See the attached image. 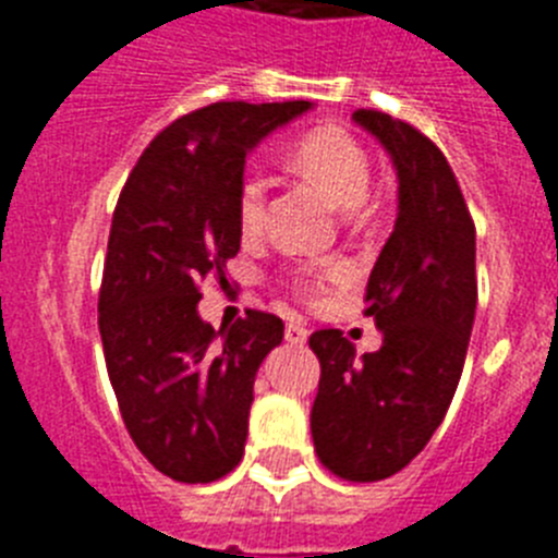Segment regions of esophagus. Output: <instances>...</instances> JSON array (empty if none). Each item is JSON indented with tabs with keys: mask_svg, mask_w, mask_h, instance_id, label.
<instances>
[{
	"mask_svg": "<svg viewBox=\"0 0 558 558\" xmlns=\"http://www.w3.org/2000/svg\"><path fill=\"white\" fill-rule=\"evenodd\" d=\"M307 327H302V324H288V327H284V338H288V343H293V347L307 343Z\"/></svg>",
	"mask_w": 558,
	"mask_h": 558,
	"instance_id": "obj_1",
	"label": "esophagus"
}]
</instances>
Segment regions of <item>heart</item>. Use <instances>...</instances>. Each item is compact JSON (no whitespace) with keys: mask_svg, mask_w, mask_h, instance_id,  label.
Instances as JSON below:
<instances>
[{"mask_svg":"<svg viewBox=\"0 0 558 558\" xmlns=\"http://www.w3.org/2000/svg\"><path fill=\"white\" fill-rule=\"evenodd\" d=\"M290 167L304 179L322 186L335 206L357 209L372 190V156L357 136L338 125L313 128L299 136L288 153ZM268 211V179L263 172L248 170L236 184V220L245 231H256L265 223ZM295 290L313 295L318 282L299 279Z\"/></svg>","mask_w":558,"mask_h":558,"instance_id":"b5f03b06","label":"heart"}]
</instances>
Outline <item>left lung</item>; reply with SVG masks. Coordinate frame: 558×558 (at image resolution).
Returning a JSON list of instances; mask_svg holds the SVG:
<instances>
[{
    "label": "left lung",
    "mask_w": 558,
    "mask_h": 558,
    "mask_svg": "<svg viewBox=\"0 0 558 558\" xmlns=\"http://www.w3.org/2000/svg\"><path fill=\"white\" fill-rule=\"evenodd\" d=\"M352 120L386 147L399 179L397 223L366 284L383 347L354 357L340 329L310 335L322 363L310 430L329 472L372 483L425 450L452 402L475 324V223L425 133L372 108Z\"/></svg>",
    "instance_id": "8db88e82"
}]
</instances>
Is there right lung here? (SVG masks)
I'll return each instance as SVG.
<instances>
[{
    "instance_id": "obj_1",
    "label": "right lung",
    "mask_w": 558,
    "mask_h": 558,
    "mask_svg": "<svg viewBox=\"0 0 558 558\" xmlns=\"http://www.w3.org/2000/svg\"><path fill=\"white\" fill-rule=\"evenodd\" d=\"M313 102H211L145 147L113 209L100 338L122 422L142 456L181 483L229 475L245 450L254 377L284 338L248 310L229 329L198 315L201 282H226L240 251L245 156Z\"/></svg>"
}]
</instances>
